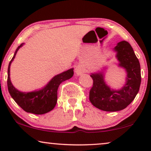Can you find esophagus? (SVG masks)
<instances>
[{
  "mask_svg": "<svg viewBox=\"0 0 151 151\" xmlns=\"http://www.w3.org/2000/svg\"><path fill=\"white\" fill-rule=\"evenodd\" d=\"M84 71H85V69H84V67L82 65L77 66L75 69V73L77 76H80L81 74L84 73Z\"/></svg>",
  "mask_w": 151,
  "mask_h": 151,
  "instance_id": "obj_1",
  "label": "esophagus"
}]
</instances>
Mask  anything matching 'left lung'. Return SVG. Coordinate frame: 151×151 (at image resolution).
<instances>
[{
	"label": "left lung",
	"instance_id": "left-lung-1",
	"mask_svg": "<svg viewBox=\"0 0 151 151\" xmlns=\"http://www.w3.org/2000/svg\"><path fill=\"white\" fill-rule=\"evenodd\" d=\"M113 51L116 52L118 67L127 72L126 82L120 89L114 90L107 85L102 70L91 73L93 84L89 92L91 104L104 111H118L124 109L137 96L141 84L139 62L131 45L123 40L118 42Z\"/></svg>",
	"mask_w": 151,
	"mask_h": 151
}]
</instances>
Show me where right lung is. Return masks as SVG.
Here are the masks:
<instances>
[{"label": "right lung", "mask_w": 151, "mask_h": 151, "mask_svg": "<svg viewBox=\"0 0 151 151\" xmlns=\"http://www.w3.org/2000/svg\"><path fill=\"white\" fill-rule=\"evenodd\" d=\"M22 43L18 47L11 61L9 62L7 71V87L9 94L14 101L27 113L36 115L45 114L51 111L57 103L58 88L60 83L72 78L73 69L55 76L44 87L41 89L31 92H22L16 88L10 80V66L15 58L16 53L20 47L23 46Z\"/></svg>", "instance_id": "add662e5"}]
</instances>
